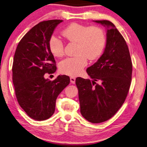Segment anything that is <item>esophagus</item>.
Wrapping results in <instances>:
<instances>
[{
	"mask_svg": "<svg viewBox=\"0 0 147 147\" xmlns=\"http://www.w3.org/2000/svg\"><path fill=\"white\" fill-rule=\"evenodd\" d=\"M70 82L72 84H75L76 83V78L74 77H70Z\"/></svg>",
	"mask_w": 147,
	"mask_h": 147,
	"instance_id": "esophagus-1",
	"label": "esophagus"
}]
</instances>
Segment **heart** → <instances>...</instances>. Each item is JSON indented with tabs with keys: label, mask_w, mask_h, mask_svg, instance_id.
Segmentation results:
<instances>
[{
	"label": "heart",
	"mask_w": 147,
	"mask_h": 147,
	"mask_svg": "<svg viewBox=\"0 0 147 147\" xmlns=\"http://www.w3.org/2000/svg\"><path fill=\"white\" fill-rule=\"evenodd\" d=\"M62 35L69 42L76 44L74 57H69L59 65L61 73L70 76H77L83 71L87 64V59L93 61L100 56L104 49L106 37L103 30L97 26H87L73 23L62 31ZM51 53L57 58L64 54L63 42L52 36L49 42Z\"/></svg>",
	"instance_id": "1"
}]
</instances>
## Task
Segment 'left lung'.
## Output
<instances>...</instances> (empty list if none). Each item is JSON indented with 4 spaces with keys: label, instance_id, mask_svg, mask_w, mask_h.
I'll return each instance as SVG.
<instances>
[{
    "label": "left lung",
    "instance_id": "8db88e82",
    "mask_svg": "<svg viewBox=\"0 0 147 147\" xmlns=\"http://www.w3.org/2000/svg\"><path fill=\"white\" fill-rule=\"evenodd\" d=\"M95 22L107 26L105 51L86 69L93 81L78 78L76 84L81 115L97 124L113 117L124 103L131 85L132 62L126 41L113 23L107 20Z\"/></svg>",
    "mask_w": 147,
    "mask_h": 147
}]
</instances>
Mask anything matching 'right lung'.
<instances>
[{"mask_svg":"<svg viewBox=\"0 0 147 147\" xmlns=\"http://www.w3.org/2000/svg\"><path fill=\"white\" fill-rule=\"evenodd\" d=\"M62 21L53 19L37 24L20 40L14 55L12 80L17 100L35 121H45L53 115L58 96L70 81L65 75L53 81L44 78L45 74L57 70L49 42L55 27Z\"/></svg>","mask_w":147,"mask_h":147,"instance_id":"obj_1","label":"right lung"}]
</instances>
